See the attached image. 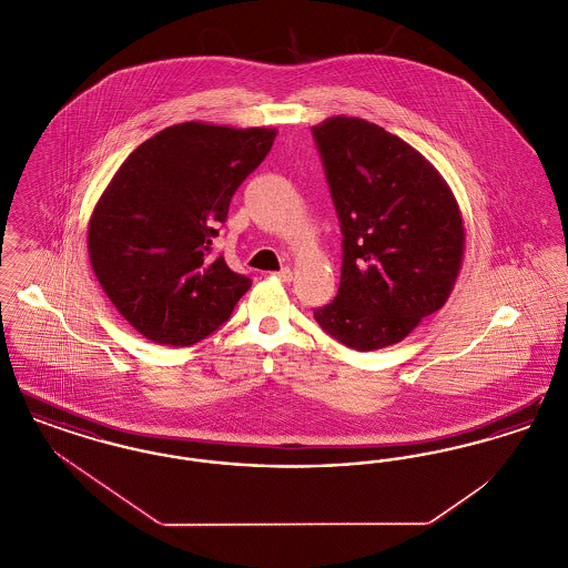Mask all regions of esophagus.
<instances>
[{"label": "esophagus", "mask_w": 568, "mask_h": 568, "mask_svg": "<svg viewBox=\"0 0 568 568\" xmlns=\"http://www.w3.org/2000/svg\"><path fill=\"white\" fill-rule=\"evenodd\" d=\"M274 274H276L281 281H285V283L294 278V272H292V268H281V271L274 272Z\"/></svg>", "instance_id": "obj_1"}]
</instances>
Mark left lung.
<instances>
[{
	"instance_id": "1",
	"label": "left lung",
	"mask_w": 568,
	"mask_h": 568,
	"mask_svg": "<svg viewBox=\"0 0 568 568\" xmlns=\"http://www.w3.org/2000/svg\"><path fill=\"white\" fill-rule=\"evenodd\" d=\"M313 138L343 232L338 294L315 320L355 352L389 347L454 290L458 202L433 163L375 123L332 116Z\"/></svg>"
}]
</instances>
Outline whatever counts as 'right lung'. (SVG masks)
I'll use <instances>...</instances> for the list:
<instances>
[{"label": "right lung", "mask_w": 568, "mask_h": 568, "mask_svg": "<svg viewBox=\"0 0 568 568\" xmlns=\"http://www.w3.org/2000/svg\"><path fill=\"white\" fill-rule=\"evenodd\" d=\"M274 138L268 128L179 123L142 142L112 176L89 221V257L114 308L144 338L195 345L251 287L215 255L213 239Z\"/></svg>", "instance_id": "right-lung-1"}]
</instances>
